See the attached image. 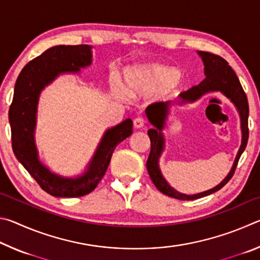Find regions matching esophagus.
Listing matches in <instances>:
<instances>
[{"mask_svg": "<svg viewBox=\"0 0 260 260\" xmlns=\"http://www.w3.org/2000/svg\"><path fill=\"white\" fill-rule=\"evenodd\" d=\"M144 126V119L141 117H138L134 119V127L135 128H142Z\"/></svg>", "mask_w": 260, "mask_h": 260, "instance_id": "1", "label": "esophagus"}]
</instances>
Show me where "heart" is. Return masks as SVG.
<instances>
[{"mask_svg": "<svg viewBox=\"0 0 260 260\" xmlns=\"http://www.w3.org/2000/svg\"><path fill=\"white\" fill-rule=\"evenodd\" d=\"M127 90L134 96L169 94L183 88L178 69L158 63L136 65L126 72Z\"/></svg>", "mask_w": 260, "mask_h": 260, "instance_id": "b5f03b06", "label": "heart"}]
</instances>
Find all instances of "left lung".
Listing matches in <instances>:
<instances>
[{
    "label": "left lung",
    "instance_id": "8db88e82",
    "mask_svg": "<svg viewBox=\"0 0 260 260\" xmlns=\"http://www.w3.org/2000/svg\"><path fill=\"white\" fill-rule=\"evenodd\" d=\"M197 54L203 60L204 64V74L205 79L202 81L200 85L191 87L187 91H183L179 95L178 104L183 105L188 103H193L197 100H200L202 96L211 93V91H220L222 95H225L231 102L235 105L237 112L240 114L241 119V132H242V141L241 147L237 151L235 157L234 164H233L230 173L227 177L220 182L218 186L213 187L209 190L195 193V195H186V193L179 192L175 190L173 187H171L169 182L166 181L165 178L162 177L161 171L159 169V158L165 148V136L162 134V129L166 126V120L170 113L171 102H159L153 103L146 109V116L150 124L153 126L152 128L148 131V135L150 138L151 149L149 153L147 160V170L150 175L153 184L160 192L167 195L173 199L181 200V201H191L197 200L201 197L208 196L218 191L232 179L233 174L235 172L237 162L242 153L248 143L249 138V128H248V117H249V104L248 99L244 93L243 88H242L239 78L236 77L235 72L228 65L227 61L222 57L217 56L211 52L206 51H197Z\"/></svg>",
    "mask_w": 260,
    "mask_h": 260
}]
</instances>
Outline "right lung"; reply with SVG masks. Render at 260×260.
Returning a JSON list of instances; mask_svg holds the SVG:
<instances>
[{
  "mask_svg": "<svg viewBox=\"0 0 260 260\" xmlns=\"http://www.w3.org/2000/svg\"><path fill=\"white\" fill-rule=\"evenodd\" d=\"M91 61V46H55L26 64L15 85L9 110L12 150L39 186L55 197H80L93 191L107 172L114 149L133 133L129 118L105 131L85 172L74 178L51 172L39 158L35 127L41 91L60 74H79Z\"/></svg>",
  "mask_w": 260,
  "mask_h": 260,
  "instance_id": "1",
  "label": "right lung"
}]
</instances>
